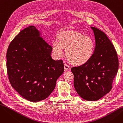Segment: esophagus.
<instances>
[{
	"mask_svg": "<svg viewBox=\"0 0 123 123\" xmlns=\"http://www.w3.org/2000/svg\"><path fill=\"white\" fill-rule=\"evenodd\" d=\"M64 69H65V70H69L70 69V67L67 65V64L65 63L64 64Z\"/></svg>",
	"mask_w": 123,
	"mask_h": 123,
	"instance_id": "obj_1",
	"label": "esophagus"
}]
</instances>
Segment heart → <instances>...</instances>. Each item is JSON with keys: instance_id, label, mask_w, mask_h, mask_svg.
Wrapping results in <instances>:
<instances>
[{"instance_id": "heart-1", "label": "heart", "mask_w": 123, "mask_h": 123, "mask_svg": "<svg viewBox=\"0 0 123 123\" xmlns=\"http://www.w3.org/2000/svg\"><path fill=\"white\" fill-rule=\"evenodd\" d=\"M59 42H52V46L55 54L60 57L62 49L65 50L68 61L74 65L81 66L91 59L95 45L93 39L77 31H63L58 34Z\"/></svg>"}]
</instances>
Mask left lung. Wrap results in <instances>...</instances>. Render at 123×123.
Wrapping results in <instances>:
<instances>
[{
  "mask_svg": "<svg viewBox=\"0 0 123 123\" xmlns=\"http://www.w3.org/2000/svg\"><path fill=\"white\" fill-rule=\"evenodd\" d=\"M96 46L91 59L83 65L72 68L74 86L81 98L97 101L108 93L117 75L119 60L113 44L104 32L91 27Z\"/></svg>",
  "mask_w": 123,
  "mask_h": 123,
  "instance_id": "8db88e82",
  "label": "left lung"
}]
</instances>
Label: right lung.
Returning <instances> with one entry per match:
<instances>
[{"mask_svg": "<svg viewBox=\"0 0 123 123\" xmlns=\"http://www.w3.org/2000/svg\"><path fill=\"white\" fill-rule=\"evenodd\" d=\"M39 35L33 26L25 28L10 42L6 54L11 86L31 102L46 99L64 70L63 60L52 59V47Z\"/></svg>", "mask_w": 123, "mask_h": 123, "instance_id": "right-lung-1", "label": "right lung"}]
</instances>
